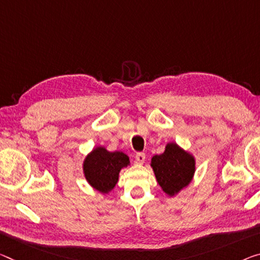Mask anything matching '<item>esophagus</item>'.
I'll return each instance as SVG.
<instances>
[{
    "mask_svg": "<svg viewBox=\"0 0 260 260\" xmlns=\"http://www.w3.org/2000/svg\"><path fill=\"white\" fill-rule=\"evenodd\" d=\"M136 161H137V164H144V161H145V153L143 152H139L136 154Z\"/></svg>",
    "mask_w": 260,
    "mask_h": 260,
    "instance_id": "esophagus-1",
    "label": "esophagus"
}]
</instances>
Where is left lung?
Returning <instances> with one entry per match:
<instances>
[{
	"label": "left lung",
	"instance_id": "left-lung-1",
	"mask_svg": "<svg viewBox=\"0 0 260 260\" xmlns=\"http://www.w3.org/2000/svg\"><path fill=\"white\" fill-rule=\"evenodd\" d=\"M151 167L162 191L175 197L189 185L195 174V158L177 143H167L161 154L151 159Z\"/></svg>",
	"mask_w": 260,
	"mask_h": 260
}]
</instances>
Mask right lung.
Listing matches in <instances>:
<instances>
[{
    "mask_svg": "<svg viewBox=\"0 0 260 260\" xmlns=\"http://www.w3.org/2000/svg\"><path fill=\"white\" fill-rule=\"evenodd\" d=\"M129 165L130 159L122 151L110 152L105 146H98L83 159L82 171L87 182L106 195L115 188L121 170Z\"/></svg>",
    "mask_w": 260,
    "mask_h": 260,
    "instance_id": "1",
    "label": "right lung"
}]
</instances>
